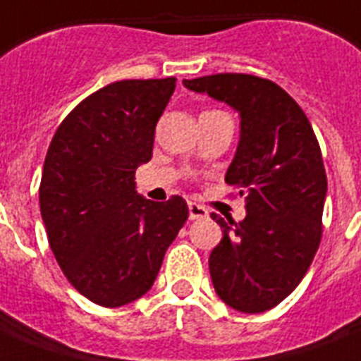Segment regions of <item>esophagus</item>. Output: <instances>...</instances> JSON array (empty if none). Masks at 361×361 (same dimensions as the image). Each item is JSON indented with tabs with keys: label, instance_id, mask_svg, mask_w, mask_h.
Wrapping results in <instances>:
<instances>
[{
	"label": "esophagus",
	"instance_id": "obj_1",
	"mask_svg": "<svg viewBox=\"0 0 361 361\" xmlns=\"http://www.w3.org/2000/svg\"><path fill=\"white\" fill-rule=\"evenodd\" d=\"M208 217V209L197 202H189V219H204Z\"/></svg>",
	"mask_w": 361,
	"mask_h": 361
}]
</instances>
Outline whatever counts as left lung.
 <instances>
[{"label":"left lung","mask_w":361,"mask_h":361,"mask_svg":"<svg viewBox=\"0 0 361 361\" xmlns=\"http://www.w3.org/2000/svg\"><path fill=\"white\" fill-rule=\"evenodd\" d=\"M240 114V142L225 181L245 197V219L212 214L223 240L209 255L217 296L241 313H264L290 294L322 238L326 180L319 142L288 93L252 75L183 80Z\"/></svg>","instance_id":"left-lung-1"}]
</instances>
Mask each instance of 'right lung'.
<instances>
[{
  "instance_id": "right-lung-1",
  "label": "right lung",
  "mask_w": 361,
  "mask_h": 361,
  "mask_svg": "<svg viewBox=\"0 0 361 361\" xmlns=\"http://www.w3.org/2000/svg\"><path fill=\"white\" fill-rule=\"evenodd\" d=\"M174 90L176 78L109 84L61 121L48 147L39 187L48 243L71 285L103 307L152 288L189 217L181 197L153 202L135 183Z\"/></svg>"
}]
</instances>
